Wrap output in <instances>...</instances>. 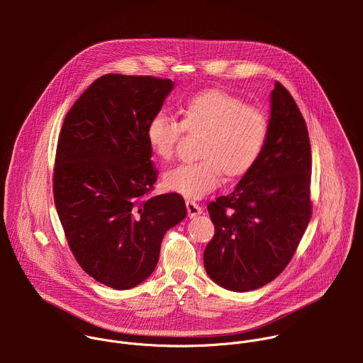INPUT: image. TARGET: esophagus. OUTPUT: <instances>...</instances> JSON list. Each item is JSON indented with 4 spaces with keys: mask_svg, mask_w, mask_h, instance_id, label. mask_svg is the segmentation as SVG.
Instances as JSON below:
<instances>
[{
    "mask_svg": "<svg viewBox=\"0 0 363 363\" xmlns=\"http://www.w3.org/2000/svg\"><path fill=\"white\" fill-rule=\"evenodd\" d=\"M186 203V210H188V216L192 218V217H196V216H199L201 213H202V208L199 206V203H196V202H194V201H186L185 202Z\"/></svg>",
    "mask_w": 363,
    "mask_h": 363,
    "instance_id": "1",
    "label": "esophagus"
}]
</instances>
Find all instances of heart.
Wrapping results in <instances>:
<instances>
[{"label": "heart", "mask_w": 363, "mask_h": 363, "mask_svg": "<svg viewBox=\"0 0 363 363\" xmlns=\"http://www.w3.org/2000/svg\"><path fill=\"white\" fill-rule=\"evenodd\" d=\"M181 122L157 113L146 125V142L161 161H171L184 130L202 133L198 162L181 164L164 175V186L189 199L216 189L223 172L228 178L248 174L264 152L269 116L244 99L224 90H206L188 99L179 109Z\"/></svg>", "instance_id": "obj_1"}]
</instances>
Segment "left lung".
<instances>
[{"label":"left lung","mask_w":363,"mask_h":363,"mask_svg":"<svg viewBox=\"0 0 363 363\" xmlns=\"http://www.w3.org/2000/svg\"><path fill=\"white\" fill-rule=\"evenodd\" d=\"M269 138L262 158L235 189L208 203L216 227L205 247L208 276L231 291L274 280L290 263L312 218V153L306 122L289 90L272 91Z\"/></svg>","instance_id":"1"}]
</instances>
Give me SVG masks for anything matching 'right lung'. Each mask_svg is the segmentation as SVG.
Here are the masks:
<instances>
[{
  "instance_id": "add662e5",
  "label": "right lung",
  "mask_w": 363,
  "mask_h": 363,
  "mask_svg": "<svg viewBox=\"0 0 363 363\" xmlns=\"http://www.w3.org/2000/svg\"><path fill=\"white\" fill-rule=\"evenodd\" d=\"M172 87L169 79L101 76L59 135L53 194L65 235L79 266L116 290L153 273L165 233L186 216L177 192L146 198L158 179L146 125Z\"/></svg>"
}]
</instances>
